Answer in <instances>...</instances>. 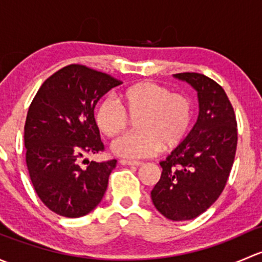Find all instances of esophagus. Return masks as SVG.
<instances>
[{
  "mask_svg": "<svg viewBox=\"0 0 262 262\" xmlns=\"http://www.w3.org/2000/svg\"><path fill=\"white\" fill-rule=\"evenodd\" d=\"M120 163L124 166H141V161H130V160H120Z\"/></svg>",
  "mask_w": 262,
  "mask_h": 262,
  "instance_id": "1",
  "label": "esophagus"
}]
</instances>
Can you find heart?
<instances>
[{"label": "heart", "mask_w": 262, "mask_h": 262, "mask_svg": "<svg viewBox=\"0 0 262 262\" xmlns=\"http://www.w3.org/2000/svg\"><path fill=\"white\" fill-rule=\"evenodd\" d=\"M121 105L106 96L97 102L94 120L106 137H115L136 119V133L125 134L113 144L116 155L146 158L158 150L178 147L187 136L192 121V104L187 96L172 94L156 82H141L120 94Z\"/></svg>", "instance_id": "b5f03b06"}]
</instances>
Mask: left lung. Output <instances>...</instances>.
Segmentation results:
<instances>
[{
    "label": "left lung",
    "mask_w": 262,
    "mask_h": 262,
    "mask_svg": "<svg viewBox=\"0 0 262 262\" xmlns=\"http://www.w3.org/2000/svg\"><path fill=\"white\" fill-rule=\"evenodd\" d=\"M198 92L199 116L189 136L161 161V179L150 191L156 209L171 221H189L219 198L237 149V121L228 96L212 78L176 73Z\"/></svg>",
    "instance_id": "obj_1"
}]
</instances>
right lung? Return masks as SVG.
I'll use <instances>...</instances> for the list:
<instances>
[{"instance_id":"right-lung-1","label":"right lung","mask_w":262,"mask_h":262,"mask_svg":"<svg viewBox=\"0 0 262 262\" xmlns=\"http://www.w3.org/2000/svg\"><path fill=\"white\" fill-rule=\"evenodd\" d=\"M121 81L82 64H70L44 81L24 128L26 166L47 208L67 218L89 214L106 191L116 160L80 166L104 143L94 120L97 101Z\"/></svg>"}]
</instances>
